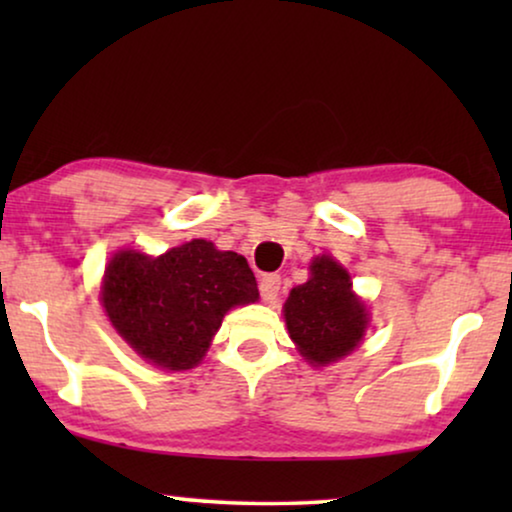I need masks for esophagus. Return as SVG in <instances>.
Returning <instances> with one entry per match:
<instances>
[{
    "label": "esophagus",
    "instance_id": "1",
    "mask_svg": "<svg viewBox=\"0 0 512 512\" xmlns=\"http://www.w3.org/2000/svg\"><path fill=\"white\" fill-rule=\"evenodd\" d=\"M279 286H282V277L279 275H263L261 282H258V291H261V298L265 303H272L277 298Z\"/></svg>",
    "mask_w": 512,
    "mask_h": 512
}]
</instances>
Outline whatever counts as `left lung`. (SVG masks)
<instances>
[{
	"instance_id": "left-lung-1",
	"label": "left lung",
	"mask_w": 512,
	"mask_h": 512,
	"mask_svg": "<svg viewBox=\"0 0 512 512\" xmlns=\"http://www.w3.org/2000/svg\"><path fill=\"white\" fill-rule=\"evenodd\" d=\"M284 319L310 366H326L354 352L370 321L366 303L352 291L349 272L326 254L312 261L310 279L291 289Z\"/></svg>"
}]
</instances>
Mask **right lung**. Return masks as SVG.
Returning a JSON list of instances; mask_svg holds the SVG:
<instances>
[{
    "label": "right lung",
    "instance_id": "obj_1",
    "mask_svg": "<svg viewBox=\"0 0 512 512\" xmlns=\"http://www.w3.org/2000/svg\"><path fill=\"white\" fill-rule=\"evenodd\" d=\"M258 300L247 258L193 240L146 256L123 249L102 279L104 312L118 335L153 366L191 370L202 361L226 312Z\"/></svg>",
    "mask_w": 512,
    "mask_h": 512
}]
</instances>
